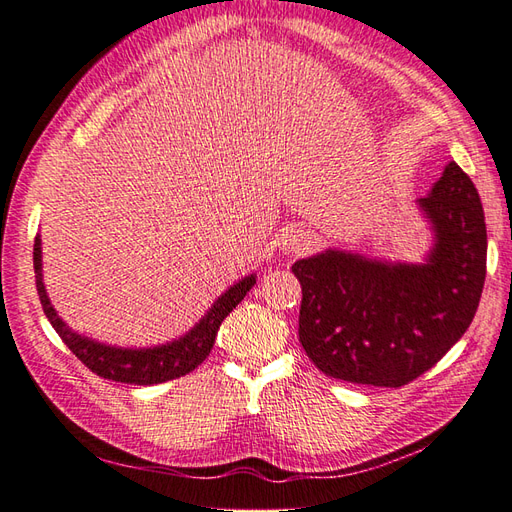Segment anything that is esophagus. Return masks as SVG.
<instances>
[{"instance_id":"esophagus-1","label":"esophagus","mask_w":512,"mask_h":512,"mask_svg":"<svg viewBox=\"0 0 512 512\" xmlns=\"http://www.w3.org/2000/svg\"><path fill=\"white\" fill-rule=\"evenodd\" d=\"M283 248L292 255H303L307 251H312L316 246V237L310 231H303V229H290L283 233Z\"/></svg>"}]
</instances>
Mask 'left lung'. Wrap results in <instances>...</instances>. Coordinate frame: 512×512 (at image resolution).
Listing matches in <instances>:
<instances>
[{"instance_id": "obj_1", "label": "left lung", "mask_w": 512, "mask_h": 512, "mask_svg": "<svg viewBox=\"0 0 512 512\" xmlns=\"http://www.w3.org/2000/svg\"><path fill=\"white\" fill-rule=\"evenodd\" d=\"M417 209L432 233L423 261L327 248L292 266L299 340L327 377L399 388L462 338L486 277V224L471 178L449 161Z\"/></svg>"}]
</instances>
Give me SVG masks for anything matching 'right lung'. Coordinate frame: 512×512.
I'll return each instance as SVG.
<instances>
[{"instance_id": "add662e5", "label": "right lung", "mask_w": 512, "mask_h": 512, "mask_svg": "<svg viewBox=\"0 0 512 512\" xmlns=\"http://www.w3.org/2000/svg\"><path fill=\"white\" fill-rule=\"evenodd\" d=\"M34 275H37V290L43 312L56 329V334L63 338L69 351L87 368H91L95 375L113 379V382L137 386L170 382V379L183 377L189 371H194L198 364L205 362V358L213 349V342H216L222 320L233 312V307L244 299L248 290H251L257 281V275H248L233 283L229 290H224L218 299L213 301L207 314L181 338L165 344H154V347L130 349L115 347V344H106L85 334H78V331L71 329L65 320L58 316L43 283L41 235H37V240H34Z\"/></svg>"}]
</instances>
